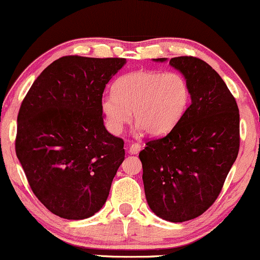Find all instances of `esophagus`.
<instances>
[{"mask_svg":"<svg viewBox=\"0 0 260 260\" xmlns=\"http://www.w3.org/2000/svg\"><path fill=\"white\" fill-rule=\"evenodd\" d=\"M140 150H142V145H140L139 143H133V144H129V153L131 154H138Z\"/></svg>","mask_w":260,"mask_h":260,"instance_id":"esophagus-1","label":"esophagus"}]
</instances>
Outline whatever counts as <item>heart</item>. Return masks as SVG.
Wrapping results in <instances>:
<instances>
[{
	"instance_id": "heart-1",
	"label": "heart",
	"mask_w": 260,
	"mask_h": 260,
	"mask_svg": "<svg viewBox=\"0 0 260 260\" xmlns=\"http://www.w3.org/2000/svg\"><path fill=\"white\" fill-rule=\"evenodd\" d=\"M113 95L101 100L107 126L120 133L134 120L150 136L171 132L186 112L189 86L183 76L176 72L139 70L124 74L113 84Z\"/></svg>"
}]
</instances>
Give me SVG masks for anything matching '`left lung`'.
Listing matches in <instances>:
<instances>
[{"mask_svg":"<svg viewBox=\"0 0 260 260\" xmlns=\"http://www.w3.org/2000/svg\"><path fill=\"white\" fill-rule=\"evenodd\" d=\"M170 64L186 78L192 103L171 132L147 142L139 159L149 207L161 219L183 222L202 215L221 192L240 150V111L207 62L180 56Z\"/></svg>","mask_w":260,"mask_h":260,"instance_id":"1","label":"left lung"}]
</instances>
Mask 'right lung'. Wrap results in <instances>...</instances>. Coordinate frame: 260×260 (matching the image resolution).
<instances>
[{"mask_svg":"<svg viewBox=\"0 0 260 260\" xmlns=\"http://www.w3.org/2000/svg\"><path fill=\"white\" fill-rule=\"evenodd\" d=\"M126 58L63 56L47 66L22 101L16 154L35 197L68 220L105 204L124 160L123 139L104 126L103 92Z\"/></svg>","mask_w":260,"mask_h":260,"instance_id":"add662e5","label":"right lung"}]
</instances>
